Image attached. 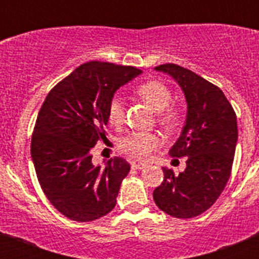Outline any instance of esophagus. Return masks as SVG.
Masks as SVG:
<instances>
[{
  "label": "esophagus",
  "mask_w": 259,
  "mask_h": 259,
  "mask_svg": "<svg viewBox=\"0 0 259 259\" xmlns=\"http://www.w3.org/2000/svg\"><path fill=\"white\" fill-rule=\"evenodd\" d=\"M146 164L144 163H136V162H132L131 163V167L134 168V170H143V168H145Z\"/></svg>",
  "instance_id": "obj_1"
}]
</instances>
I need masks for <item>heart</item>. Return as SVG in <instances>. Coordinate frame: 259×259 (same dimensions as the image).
I'll use <instances>...</instances> for the list:
<instances>
[{
    "label": "heart",
    "instance_id": "heart-1",
    "mask_svg": "<svg viewBox=\"0 0 259 259\" xmlns=\"http://www.w3.org/2000/svg\"><path fill=\"white\" fill-rule=\"evenodd\" d=\"M136 95L158 113V120L163 127L174 128L179 124L182 114L178 109L170 106L172 93L168 87L161 81L152 80L141 84L136 89ZM107 119L111 125L119 127L124 122V98L114 95L107 105ZM119 150L135 159H145L161 146L159 136L152 132H131L119 140Z\"/></svg>",
    "mask_w": 259,
    "mask_h": 259
}]
</instances>
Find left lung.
I'll return each mask as SVG.
<instances>
[{
    "mask_svg": "<svg viewBox=\"0 0 259 259\" xmlns=\"http://www.w3.org/2000/svg\"><path fill=\"white\" fill-rule=\"evenodd\" d=\"M155 71L179 84L187 102V118L171 157H185L179 175L163 167L164 179L153 192L162 211L175 218L197 217L211 207L227 184L237 143L236 114L224 93L197 74L174 63Z\"/></svg>",
    "mask_w": 259,
    "mask_h": 259,
    "instance_id": "8db88e82",
    "label": "left lung"
}]
</instances>
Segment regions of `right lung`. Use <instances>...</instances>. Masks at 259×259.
Returning <instances> with one entry per match:
<instances>
[{"instance_id": "right-lung-1", "label": "right lung", "mask_w": 259, "mask_h": 259, "mask_svg": "<svg viewBox=\"0 0 259 259\" xmlns=\"http://www.w3.org/2000/svg\"><path fill=\"white\" fill-rule=\"evenodd\" d=\"M143 71L91 61L75 68L49 92L37 115L31 157L45 196L71 221L91 222L116 203L130 163L114 157L92 163L93 146L107 140V105L120 87Z\"/></svg>"}]
</instances>
